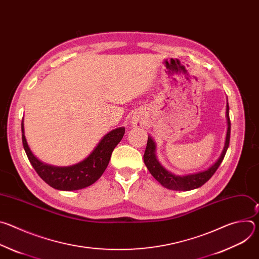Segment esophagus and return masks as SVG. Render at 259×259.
<instances>
[{"label":"esophagus","mask_w":259,"mask_h":259,"mask_svg":"<svg viewBox=\"0 0 259 259\" xmlns=\"http://www.w3.org/2000/svg\"><path fill=\"white\" fill-rule=\"evenodd\" d=\"M132 124L135 127H141L143 124V118L141 116H134L132 119Z\"/></svg>","instance_id":"34e87169"}]
</instances>
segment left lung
<instances>
[{
  "instance_id": "obj_1",
  "label": "left lung",
  "mask_w": 259,
  "mask_h": 259,
  "mask_svg": "<svg viewBox=\"0 0 259 259\" xmlns=\"http://www.w3.org/2000/svg\"><path fill=\"white\" fill-rule=\"evenodd\" d=\"M227 117H228V133L226 139V145L223 154L219 157L217 162L211 166L209 169L203 172H199L197 174H190L187 176H177L169 171H167L157 160L155 156V149L156 145L155 142L151 137L147 138L146 149L143 155V161L145 166L149 169L151 174L162 184L163 187L173 191H191L202 187L204 183H206L212 175L216 172L219 165L223 162L226 153L228 151V147L230 145V137H231V120H230V108L229 104L227 106Z\"/></svg>"
}]
</instances>
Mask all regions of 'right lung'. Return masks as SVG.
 Instances as JSON below:
<instances>
[{
    "mask_svg": "<svg viewBox=\"0 0 259 259\" xmlns=\"http://www.w3.org/2000/svg\"><path fill=\"white\" fill-rule=\"evenodd\" d=\"M21 131L24 151L39 176L53 189L76 191L91 186L102 175L114 149L124 136L125 128H117L107 133L88 158L69 167H54L39 161L32 155L26 143L23 134V123H21Z\"/></svg>",
    "mask_w": 259,
    "mask_h": 259,
    "instance_id": "right-lung-1",
    "label": "right lung"
}]
</instances>
